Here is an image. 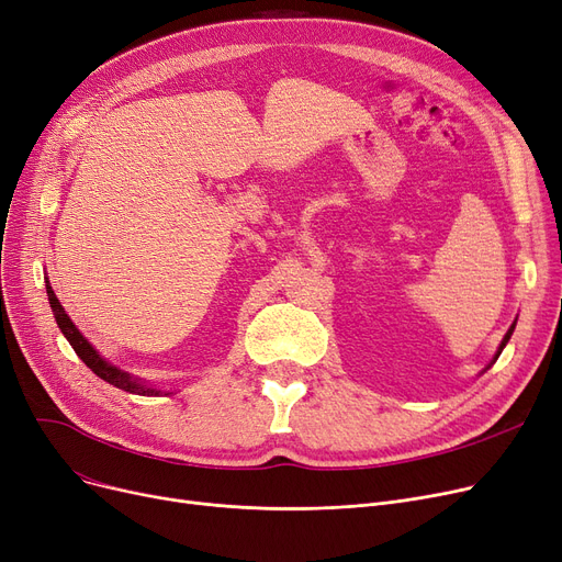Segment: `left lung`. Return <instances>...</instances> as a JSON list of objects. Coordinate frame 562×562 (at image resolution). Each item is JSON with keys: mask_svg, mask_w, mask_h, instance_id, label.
Returning <instances> with one entry per match:
<instances>
[{"mask_svg": "<svg viewBox=\"0 0 562 562\" xmlns=\"http://www.w3.org/2000/svg\"><path fill=\"white\" fill-rule=\"evenodd\" d=\"M512 330H515V324H512V326H509V330H507V335H505V337H503V341H501V349H498V353H496V358H498V356H501V351H503V349H505V345H507V339H509V335H512ZM496 358H494V362H496Z\"/></svg>", "mask_w": 562, "mask_h": 562, "instance_id": "obj_1", "label": "left lung"}]
</instances>
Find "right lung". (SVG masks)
Segmentation results:
<instances>
[{
	"mask_svg": "<svg viewBox=\"0 0 562 562\" xmlns=\"http://www.w3.org/2000/svg\"><path fill=\"white\" fill-rule=\"evenodd\" d=\"M45 289H47V301H50V307H53V312H55L57 326L61 328L64 337L70 341L72 351H76V353L80 356V360L87 364V368H89L95 376H101L103 381H108V383H112V385H116V387H121V390H126V393H133V395H158V390L146 387L144 383L135 381L131 374L121 372L119 368H114V364H110L108 360H103L99 353H95L93 347L82 337V333L76 328V324L70 322V316L64 312V307H61L59 299L55 296V291H53L50 282L45 284Z\"/></svg>",
	"mask_w": 562,
	"mask_h": 562,
	"instance_id": "add662e5",
	"label": "right lung"
}]
</instances>
